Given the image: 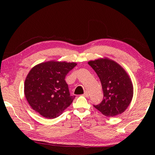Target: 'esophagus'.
<instances>
[{
  "mask_svg": "<svg viewBox=\"0 0 155 155\" xmlns=\"http://www.w3.org/2000/svg\"><path fill=\"white\" fill-rule=\"evenodd\" d=\"M83 95H84L85 97H88V96H89V94H88V93L87 91H85Z\"/></svg>",
  "mask_w": 155,
  "mask_h": 155,
  "instance_id": "34e87169",
  "label": "esophagus"
}]
</instances>
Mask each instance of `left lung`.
I'll use <instances>...</instances> for the list:
<instances>
[{
    "mask_svg": "<svg viewBox=\"0 0 155 155\" xmlns=\"http://www.w3.org/2000/svg\"><path fill=\"white\" fill-rule=\"evenodd\" d=\"M88 64L100 78L103 100L94 107L106 117H114L125 111L133 97V85L126 71L107 57L90 61Z\"/></svg>",
    "mask_w": 155,
    "mask_h": 155,
    "instance_id": "8db88e82",
    "label": "left lung"
}]
</instances>
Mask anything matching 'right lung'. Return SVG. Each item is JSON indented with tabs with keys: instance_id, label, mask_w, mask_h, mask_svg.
Segmentation results:
<instances>
[{
	"instance_id": "obj_1",
	"label": "right lung",
	"mask_w": 155,
	"mask_h": 155,
	"mask_svg": "<svg viewBox=\"0 0 155 155\" xmlns=\"http://www.w3.org/2000/svg\"><path fill=\"white\" fill-rule=\"evenodd\" d=\"M76 62L50 61L41 62L31 68L25 81L24 93L31 108L47 118L61 115L73 101L66 75Z\"/></svg>"
}]
</instances>
